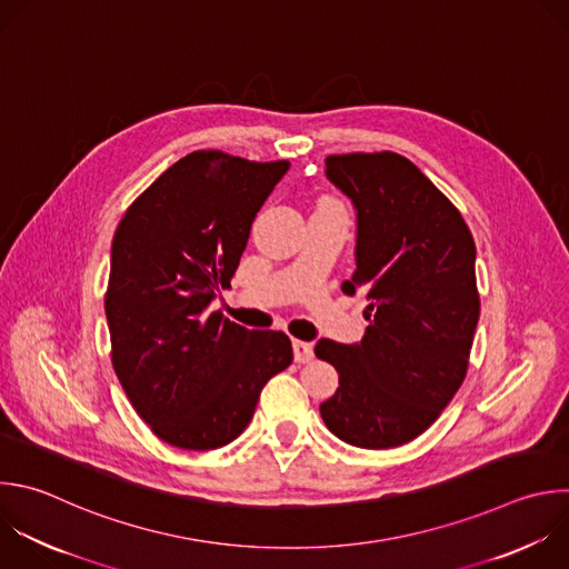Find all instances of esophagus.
Instances as JSON below:
<instances>
[{
  "mask_svg": "<svg viewBox=\"0 0 569 569\" xmlns=\"http://www.w3.org/2000/svg\"><path fill=\"white\" fill-rule=\"evenodd\" d=\"M292 350H295V361H299V363H308V361H312V357H315L312 343H308V341L295 339V341H292Z\"/></svg>",
  "mask_w": 569,
  "mask_h": 569,
  "instance_id": "34e87169",
  "label": "esophagus"
}]
</instances>
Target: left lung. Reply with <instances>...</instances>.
Here are the masks:
<instances>
[{"label": "left lung", "instance_id": "obj_1", "mask_svg": "<svg viewBox=\"0 0 569 569\" xmlns=\"http://www.w3.org/2000/svg\"><path fill=\"white\" fill-rule=\"evenodd\" d=\"M357 217L346 295L368 299L357 343L319 339L339 389L319 413L339 440L391 449L425 433L460 389L480 317L476 243L453 203L393 151L326 158Z\"/></svg>", "mask_w": 569, "mask_h": 569}]
</instances>
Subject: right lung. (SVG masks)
<instances>
[{
    "mask_svg": "<svg viewBox=\"0 0 569 569\" xmlns=\"http://www.w3.org/2000/svg\"><path fill=\"white\" fill-rule=\"evenodd\" d=\"M288 167L192 151L116 230L104 297L113 370L136 413L171 447L210 451L237 440L266 382L292 363L286 332L248 330L208 310Z\"/></svg>",
    "mask_w": 569,
    "mask_h": 569,
    "instance_id": "add662e5",
    "label": "right lung"
}]
</instances>
